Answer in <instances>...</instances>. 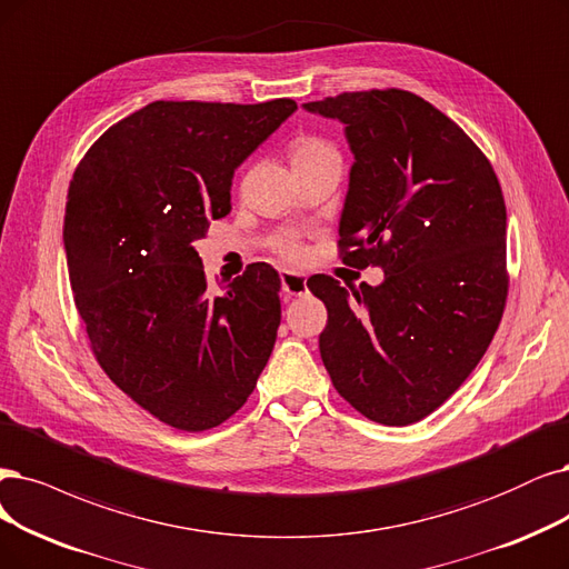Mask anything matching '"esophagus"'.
<instances>
[{
    "mask_svg": "<svg viewBox=\"0 0 569 569\" xmlns=\"http://www.w3.org/2000/svg\"><path fill=\"white\" fill-rule=\"evenodd\" d=\"M281 286H283V292L288 298H302L307 292V279L298 271H283Z\"/></svg>",
    "mask_w": 569,
    "mask_h": 569,
    "instance_id": "esophagus-1",
    "label": "esophagus"
}]
</instances>
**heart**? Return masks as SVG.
<instances>
[{
    "label": "heart",
    "mask_w": 569,
    "mask_h": 569,
    "mask_svg": "<svg viewBox=\"0 0 569 569\" xmlns=\"http://www.w3.org/2000/svg\"><path fill=\"white\" fill-rule=\"evenodd\" d=\"M288 157H290L292 168H302V166L323 161L328 157H340V154H338V150H335V144H330L328 140H323L319 136H300L290 142ZM279 252L290 260H298V258H302V246L298 241L286 239L279 243Z\"/></svg>",
    "instance_id": "1"
}]
</instances>
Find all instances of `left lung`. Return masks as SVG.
<instances>
[{"instance_id": "1", "label": "left lung", "mask_w": 569, "mask_h": 569, "mask_svg": "<svg viewBox=\"0 0 569 569\" xmlns=\"http://www.w3.org/2000/svg\"><path fill=\"white\" fill-rule=\"evenodd\" d=\"M345 123L353 152L340 260L385 269L351 292L317 273L323 366L377 425L408 427L465 385L509 298L507 206L490 159L431 102L403 89L305 102Z\"/></svg>"}]
</instances>
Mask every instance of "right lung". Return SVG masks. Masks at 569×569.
I'll return each instance as SVG.
<instances>
[{"instance_id":"obj_1","label":"right lung","mask_w":569,"mask_h":569,"mask_svg":"<svg viewBox=\"0 0 569 569\" xmlns=\"http://www.w3.org/2000/svg\"><path fill=\"white\" fill-rule=\"evenodd\" d=\"M296 110L154 100L110 126L70 180L62 237L81 328L104 375L173 429L234 415L277 342L279 271L252 262L208 292L192 243L229 213L234 168Z\"/></svg>"}]
</instances>
